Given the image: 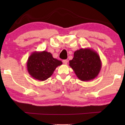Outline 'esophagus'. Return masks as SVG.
I'll return each instance as SVG.
<instances>
[{
	"label": "esophagus",
	"instance_id": "34e87169",
	"mask_svg": "<svg viewBox=\"0 0 125 125\" xmlns=\"http://www.w3.org/2000/svg\"><path fill=\"white\" fill-rule=\"evenodd\" d=\"M63 64H67V63H68V61L67 60H63Z\"/></svg>",
	"mask_w": 125,
	"mask_h": 125
}]
</instances>
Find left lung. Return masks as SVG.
<instances>
[{
    "label": "left lung",
    "mask_w": 125,
    "mask_h": 125,
    "mask_svg": "<svg viewBox=\"0 0 125 125\" xmlns=\"http://www.w3.org/2000/svg\"><path fill=\"white\" fill-rule=\"evenodd\" d=\"M69 66L82 81H89L98 75L101 68V62L98 53L92 48H80L74 53Z\"/></svg>",
    "instance_id": "left-lung-1"
}]
</instances>
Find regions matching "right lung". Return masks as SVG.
Returning a JSON list of instances; mask_svg holds the SVG:
<instances>
[{
  "mask_svg": "<svg viewBox=\"0 0 125 125\" xmlns=\"http://www.w3.org/2000/svg\"><path fill=\"white\" fill-rule=\"evenodd\" d=\"M61 61L53 57L46 51L32 52L27 61V70L35 79L44 81L50 78L57 67L62 65Z\"/></svg>",
  "mask_w": 125,
  "mask_h": 125,
  "instance_id": "1",
  "label": "right lung"
}]
</instances>
